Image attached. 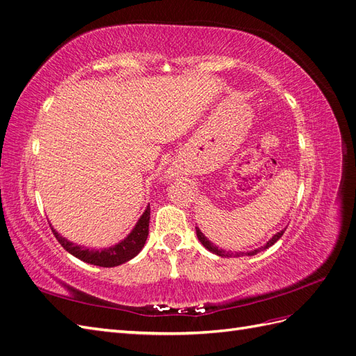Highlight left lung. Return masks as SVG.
<instances>
[{"label":"left lung","instance_id":"1","mask_svg":"<svg viewBox=\"0 0 356 356\" xmlns=\"http://www.w3.org/2000/svg\"><path fill=\"white\" fill-rule=\"evenodd\" d=\"M284 232L285 230H282V232H279V233H276L273 238L268 241L264 246H261V248H258V250H254V251H250V252H246V255H255V254H258L260 251H263V250H267V248H270L272 245H275L279 239L282 238V234H284ZM196 234H197V238H199V241L202 242V245L207 248V250H209L211 252H213V254H217V255H220V257H232V254H229V252H225V251H222V250H218V246H215L213 243H211L208 239H207V236H204L197 227H196ZM241 255H243V252H239V254H234V257H241Z\"/></svg>","mask_w":356,"mask_h":356}]
</instances>
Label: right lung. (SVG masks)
I'll return each mask as SVG.
<instances>
[{"mask_svg":"<svg viewBox=\"0 0 356 356\" xmlns=\"http://www.w3.org/2000/svg\"><path fill=\"white\" fill-rule=\"evenodd\" d=\"M148 224H149V207H147L143 217L136 222L135 229L124 241L117 243L115 246L108 248V250H102V251L88 250V248H83L80 245H74L72 242H68L65 238H62L56 230H53V227H51V232L55 234L58 242L63 246V250H67L74 257L80 258V260H83L84 263L99 266V267H114L132 260V258L136 257L139 251L143 250L148 236Z\"/></svg>","mask_w":356,"mask_h":356,"instance_id":"right-lung-1","label":"right lung"}]
</instances>
